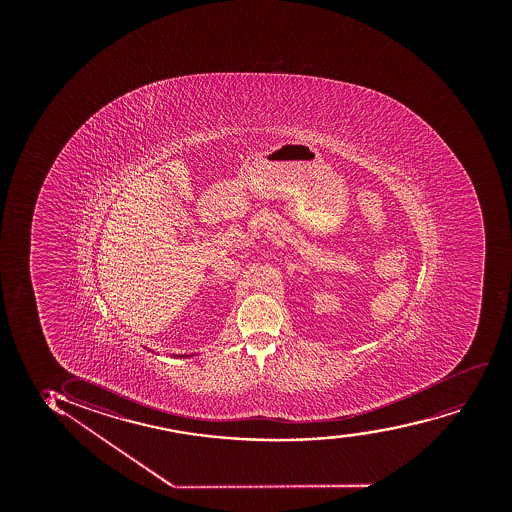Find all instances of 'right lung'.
<instances>
[{
	"instance_id": "right-lung-1",
	"label": "right lung",
	"mask_w": 512,
	"mask_h": 512,
	"mask_svg": "<svg viewBox=\"0 0 512 512\" xmlns=\"http://www.w3.org/2000/svg\"><path fill=\"white\" fill-rule=\"evenodd\" d=\"M174 357H176V355H174ZM177 357H179V359H184V357H189V355H177Z\"/></svg>"
}]
</instances>
